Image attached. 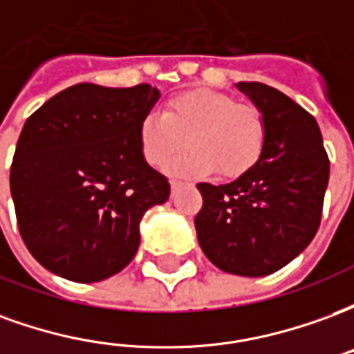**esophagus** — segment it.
<instances>
[{
  "instance_id": "esophagus-1",
  "label": "esophagus",
  "mask_w": 354,
  "mask_h": 354,
  "mask_svg": "<svg viewBox=\"0 0 354 354\" xmlns=\"http://www.w3.org/2000/svg\"><path fill=\"white\" fill-rule=\"evenodd\" d=\"M170 187H172V193H174L178 187H180V182H178V180H172V182H170Z\"/></svg>"
}]
</instances>
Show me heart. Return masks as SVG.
Here are the masks:
<instances>
[{
  "mask_svg": "<svg viewBox=\"0 0 354 354\" xmlns=\"http://www.w3.org/2000/svg\"><path fill=\"white\" fill-rule=\"evenodd\" d=\"M263 142L260 109L214 91L178 94L165 104L162 115L149 113L140 123V147L151 167H167L185 144L192 146L170 167L180 176L218 170L222 178H239L258 162Z\"/></svg>",
  "mask_w": 354,
  "mask_h": 354,
  "instance_id": "1",
  "label": "heart"
}]
</instances>
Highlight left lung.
I'll return each instance as SVG.
<instances>
[{
    "label": "left lung",
    "mask_w": 354,
    "mask_h": 354,
    "mask_svg": "<svg viewBox=\"0 0 354 354\" xmlns=\"http://www.w3.org/2000/svg\"><path fill=\"white\" fill-rule=\"evenodd\" d=\"M266 123L260 159L223 185L197 184L195 230L218 269L266 277L294 260L320 225L330 161L315 117L273 87L241 81Z\"/></svg>",
    "instance_id": "1"
}]
</instances>
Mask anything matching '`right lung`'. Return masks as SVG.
<instances>
[{
    "mask_svg": "<svg viewBox=\"0 0 354 354\" xmlns=\"http://www.w3.org/2000/svg\"><path fill=\"white\" fill-rule=\"evenodd\" d=\"M157 100L159 91L146 83H80L26 119L11 195L20 237L50 273L87 284L134 258L142 216L170 195L169 180L140 147V123Z\"/></svg>",
    "mask_w": 354,
    "mask_h": 354,
    "instance_id": "obj_1",
    "label": "right lung"
}]
</instances>
